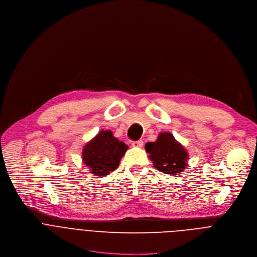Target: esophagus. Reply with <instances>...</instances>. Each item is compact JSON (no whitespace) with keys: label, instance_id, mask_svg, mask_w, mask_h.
I'll list each match as a JSON object with an SVG mask.
<instances>
[{"label":"esophagus","instance_id":"esophagus-1","mask_svg":"<svg viewBox=\"0 0 257 257\" xmlns=\"http://www.w3.org/2000/svg\"><path fill=\"white\" fill-rule=\"evenodd\" d=\"M143 145H144V142L142 140L135 141V142L132 143V146L135 147V148H141V147H143Z\"/></svg>","mask_w":257,"mask_h":257}]
</instances>
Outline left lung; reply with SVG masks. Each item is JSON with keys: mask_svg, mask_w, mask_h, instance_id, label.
I'll use <instances>...</instances> for the list:
<instances>
[{"mask_svg": "<svg viewBox=\"0 0 257 257\" xmlns=\"http://www.w3.org/2000/svg\"><path fill=\"white\" fill-rule=\"evenodd\" d=\"M145 148L154 166L166 174L179 173L187 165V152L169 133L160 134L156 142L147 143Z\"/></svg>", "mask_w": 257, "mask_h": 257, "instance_id": "8db88e82", "label": "left lung"}]
</instances>
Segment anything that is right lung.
<instances>
[{
    "mask_svg": "<svg viewBox=\"0 0 257 257\" xmlns=\"http://www.w3.org/2000/svg\"><path fill=\"white\" fill-rule=\"evenodd\" d=\"M127 146L112 136L110 131H101L83 150V161L91 173L107 175L118 167Z\"/></svg>",
    "mask_w": 257,
    "mask_h": 257,
    "instance_id": "1",
    "label": "right lung"
}]
</instances>
